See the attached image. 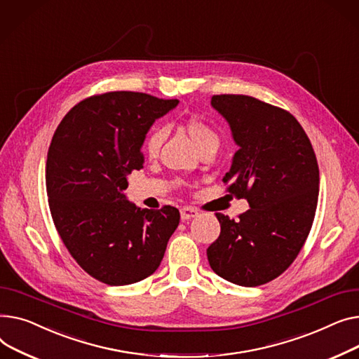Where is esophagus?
<instances>
[{"mask_svg":"<svg viewBox=\"0 0 359 359\" xmlns=\"http://www.w3.org/2000/svg\"><path fill=\"white\" fill-rule=\"evenodd\" d=\"M180 213H181L182 222L189 220V219H193V217H197V216H198V212H197L196 208H193V207H182Z\"/></svg>","mask_w":359,"mask_h":359,"instance_id":"esophagus-1","label":"esophagus"}]
</instances>
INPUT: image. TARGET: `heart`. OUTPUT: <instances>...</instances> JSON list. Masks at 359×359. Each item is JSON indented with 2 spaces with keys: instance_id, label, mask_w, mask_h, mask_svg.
Segmentation results:
<instances>
[{
  "instance_id": "obj_1",
  "label": "heart",
  "mask_w": 359,
  "mask_h": 359,
  "mask_svg": "<svg viewBox=\"0 0 359 359\" xmlns=\"http://www.w3.org/2000/svg\"><path fill=\"white\" fill-rule=\"evenodd\" d=\"M184 130L198 151L208 144H219L217 133L203 120L188 118L184 123ZM163 139H165V129L161 128V126H155L144 140V152L149 156L156 155L159 152V147Z\"/></svg>"
}]
</instances>
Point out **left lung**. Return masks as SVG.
Instances as JSON below:
<instances>
[{
  "label": "left lung",
  "mask_w": 359,
  "mask_h": 359,
  "mask_svg": "<svg viewBox=\"0 0 359 359\" xmlns=\"http://www.w3.org/2000/svg\"><path fill=\"white\" fill-rule=\"evenodd\" d=\"M239 149L223 182L245 197L239 220L216 213L220 236L207 258L219 277L258 287L292 264L313 224L319 197V166L311 143L292 114L249 95L212 97Z\"/></svg>",
  "instance_id": "left-lung-1"
}]
</instances>
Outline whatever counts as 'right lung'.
<instances>
[{"mask_svg":"<svg viewBox=\"0 0 359 359\" xmlns=\"http://www.w3.org/2000/svg\"><path fill=\"white\" fill-rule=\"evenodd\" d=\"M178 102L132 91L94 95L76 104L52 137L46 189L53 223L78 265L104 284L152 276L178 227V208H140L123 193L129 174L143 168L146 133Z\"/></svg>","mask_w":359,"mask_h":359,"instance_id":"right-lung-1","label":"right lung"}]
</instances>
